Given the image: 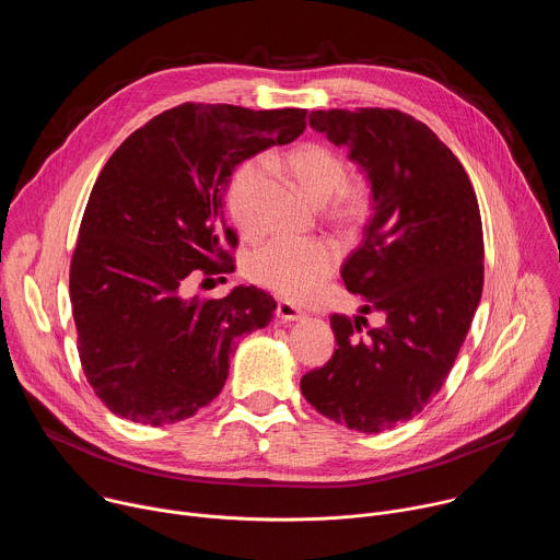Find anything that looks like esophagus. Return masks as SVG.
Returning a JSON list of instances; mask_svg holds the SVG:
<instances>
[{"label":"esophagus","mask_w":560,"mask_h":560,"mask_svg":"<svg viewBox=\"0 0 560 560\" xmlns=\"http://www.w3.org/2000/svg\"><path fill=\"white\" fill-rule=\"evenodd\" d=\"M277 316L281 318V322H301V318H305V314L296 305H292L288 301H279L277 303Z\"/></svg>","instance_id":"obj_1"}]
</instances>
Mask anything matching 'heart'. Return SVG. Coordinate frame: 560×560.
<instances>
[{
	"instance_id": "b5f03b06",
	"label": "heart",
	"mask_w": 560,
	"mask_h": 560,
	"mask_svg": "<svg viewBox=\"0 0 560 560\" xmlns=\"http://www.w3.org/2000/svg\"><path fill=\"white\" fill-rule=\"evenodd\" d=\"M283 166L314 203H326L328 219L343 228H361L372 212V186L365 177H348V159L326 143H303L283 156ZM264 177L255 159L238 166L225 190L230 219L244 232L250 228V201ZM339 253L324 238L294 242L272 238L253 250L244 264L246 277L288 299H303L322 285L337 268Z\"/></svg>"
}]
</instances>
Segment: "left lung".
I'll list each match as a JSON object with an SVG mask.
<instances>
[{
  "mask_svg": "<svg viewBox=\"0 0 560 560\" xmlns=\"http://www.w3.org/2000/svg\"><path fill=\"white\" fill-rule=\"evenodd\" d=\"M310 126L346 145L372 186V217L341 277L383 324L330 316L339 348L301 392L324 417L376 434L415 419L456 361L483 292L481 210L454 152L412 115L312 110Z\"/></svg>",
  "mask_w": 560,
  "mask_h": 560,
  "instance_id": "8db88e82",
  "label": "left lung"
}]
</instances>
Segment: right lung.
<instances>
[{"label": "right lung", "instance_id": "add662e5", "mask_svg": "<svg viewBox=\"0 0 560 560\" xmlns=\"http://www.w3.org/2000/svg\"><path fill=\"white\" fill-rule=\"evenodd\" d=\"M303 108L182 104L135 130L106 162L70 261L84 374L117 417L190 419L221 392L236 337L272 322L275 299L238 285L186 299L192 277L232 268L223 195L232 171L305 130Z\"/></svg>", "mask_w": 560, "mask_h": 560}]
</instances>
